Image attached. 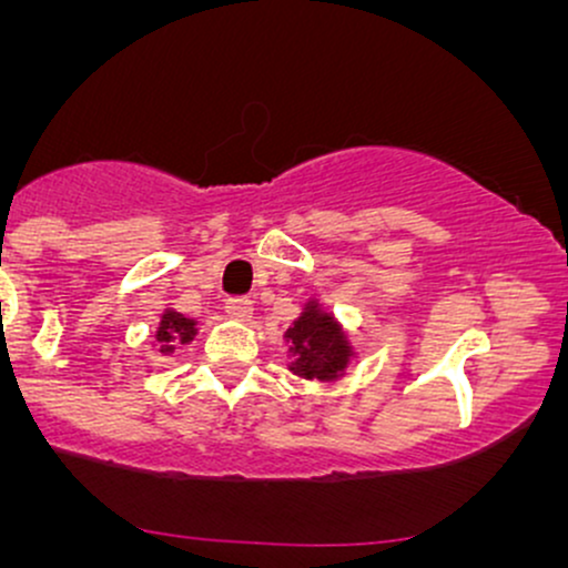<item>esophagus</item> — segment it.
I'll use <instances>...</instances> for the list:
<instances>
[{
    "instance_id": "1",
    "label": "esophagus",
    "mask_w": 568,
    "mask_h": 568,
    "mask_svg": "<svg viewBox=\"0 0 568 568\" xmlns=\"http://www.w3.org/2000/svg\"><path fill=\"white\" fill-rule=\"evenodd\" d=\"M226 315L232 317V321H240V323H245V321H251L253 317V304H251V298H230V302H226Z\"/></svg>"
}]
</instances>
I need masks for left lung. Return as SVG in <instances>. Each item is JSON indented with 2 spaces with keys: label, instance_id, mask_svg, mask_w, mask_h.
I'll list each match as a JSON object with an SVG mask.
<instances>
[{
  "label": "left lung",
  "instance_id": "1",
  "mask_svg": "<svg viewBox=\"0 0 568 568\" xmlns=\"http://www.w3.org/2000/svg\"><path fill=\"white\" fill-rule=\"evenodd\" d=\"M283 342L288 344L291 357L285 368L304 382L344 379L357 357V344L352 342L349 331L321 296L306 298L298 317L283 334Z\"/></svg>",
  "mask_w": 568,
  "mask_h": 568
}]
</instances>
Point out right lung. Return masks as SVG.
Instances as JSON below:
<instances>
[{
	"label": "right lung",
	"mask_w": 568,
	"mask_h": 568,
	"mask_svg": "<svg viewBox=\"0 0 568 568\" xmlns=\"http://www.w3.org/2000/svg\"><path fill=\"white\" fill-rule=\"evenodd\" d=\"M194 336H197V321L189 315H181V312H175L173 306H165L160 315L158 328H154L152 334V342H149V347L158 352V355H173L175 349L192 344Z\"/></svg>",
	"instance_id": "add662e5"
}]
</instances>
